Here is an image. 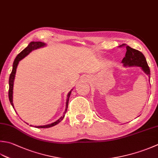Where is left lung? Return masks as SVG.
<instances>
[{"label":"left lung","instance_id":"1","mask_svg":"<svg viewBox=\"0 0 158 158\" xmlns=\"http://www.w3.org/2000/svg\"><path fill=\"white\" fill-rule=\"evenodd\" d=\"M125 45V44H122V46ZM126 50L125 57L122 60V63H123L124 66H136L142 67V69L144 70V72L150 76V69L144 55L140 51L132 48L129 46H126Z\"/></svg>","mask_w":158,"mask_h":158}]
</instances>
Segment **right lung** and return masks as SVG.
I'll return each instance as SVG.
<instances>
[{
	"label": "right lung",
	"instance_id": "add662e5",
	"mask_svg": "<svg viewBox=\"0 0 158 158\" xmlns=\"http://www.w3.org/2000/svg\"><path fill=\"white\" fill-rule=\"evenodd\" d=\"M46 44L44 43L41 42H30V44L28 45L27 48H25L24 50L20 52L19 54L17 55V57H15V60L14 61L13 64V69H12V71L10 74V76H9V99L10 103L11 104V106L14 107V104H13V87H14V79H15V72H16V69L18 66V64L19 63V61L23 59L24 57H26L27 55L30 52H31L33 50H35V49L39 48L40 47H43ZM71 94V92H70L69 94L67 96V99H66V110H65V113L67 112V108L68 106H69V98H70V95ZM64 114L63 116H61V118L57 120V121H55V123H52L51 124H49L47 125H44V126H35L37 128H48V127H51L52 126L56 125L58 124L59 123H60L61 120H62L64 118Z\"/></svg>",
	"mask_w": 158,
	"mask_h": 158
}]
</instances>
